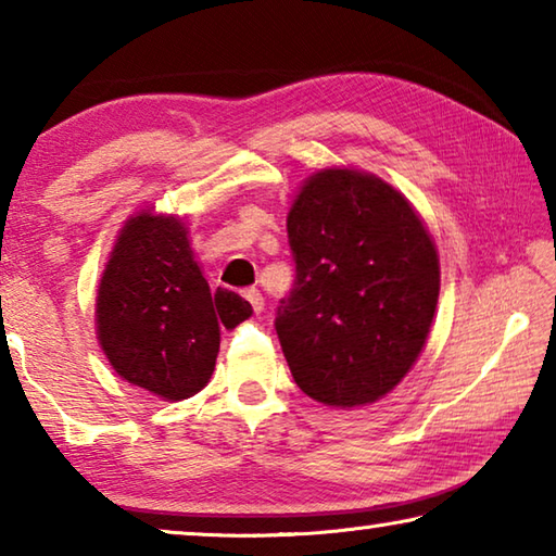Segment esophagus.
Masks as SVG:
<instances>
[{
  "instance_id": "esophagus-1",
  "label": "esophagus",
  "mask_w": 556,
  "mask_h": 556,
  "mask_svg": "<svg viewBox=\"0 0 556 556\" xmlns=\"http://www.w3.org/2000/svg\"><path fill=\"white\" fill-rule=\"evenodd\" d=\"M244 299L250 301L252 312H255V314H262V308H265V296H262L257 289H248V291H244Z\"/></svg>"
}]
</instances>
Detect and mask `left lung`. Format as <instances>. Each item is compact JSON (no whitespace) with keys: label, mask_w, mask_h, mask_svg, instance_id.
<instances>
[{"label":"left lung","mask_w":556,"mask_h":556,"mask_svg":"<svg viewBox=\"0 0 556 556\" xmlns=\"http://www.w3.org/2000/svg\"><path fill=\"white\" fill-rule=\"evenodd\" d=\"M287 235L296 279L275 326L294 382L326 407L382 400L434 324L441 271L425 220L380 176L333 166L301 184Z\"/></svg>","instance_id":"obj_1"}]
</instances>
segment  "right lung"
Segmentation results:
<instances>
[{"label": "right lung", "instance_id": "right-lung-1", "mask_svg": "<svg viewBox=\"0 0 556 556\" xmlns=\"http://www.w3.org/2000/svg\"><path fill=\"white\" fill-rule=\"evenodd\" d=\"M250 316L240 294L211 291L181 218L139 211L122 225L96 299L98 341L122 380L166 402L193 397L215 370L220 326Z\"/></svg>", "mask_w": 556, "mask_h": 556}]
</instances>
